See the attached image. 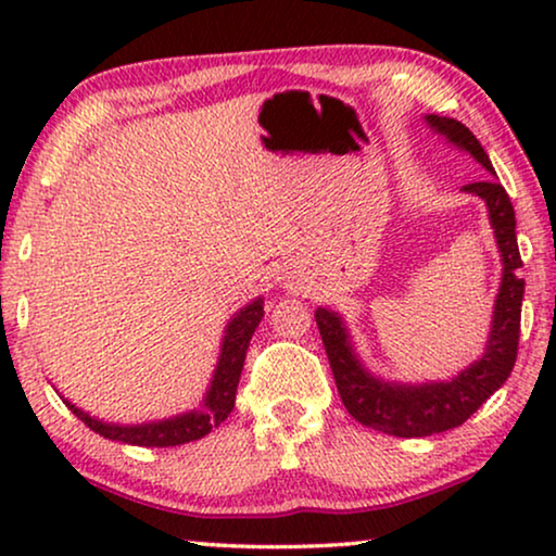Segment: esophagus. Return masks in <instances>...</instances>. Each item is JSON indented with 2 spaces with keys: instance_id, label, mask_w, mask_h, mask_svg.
<instances>
[{
  "instance_id": "1",
  "label": "esophagus",
  "mask_w": 556,
  "mask_h": 556,
  "mask_svg": "<svg viewBox=\"0 0 556 556\" xmlns=\"http://www.w3.org/2000/svg\"><path fill=\"white\" fill-rule=\"evenodd\" d=\"M291 278H293V276H291Z\"/></svg>"
}]
</instances>
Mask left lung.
Masks as SVG:
<instances>
[{
	"instance_id": "1",
	"label": "left lung",
	"mask_w": 556,
	"mask_h": 556,
	"mask_svg": "<svg viewBox=\"0 0 556 556\" xmlns=\"http://www.w3.org/2000/svg\"><path fill=\"white\" fill-rule=\"evenodd\" d=\"M425 121L432 131L445 136L447 143L460 151H468L485 172L496 177L481 141L460 121L435 116V113L425 116ZM463 192L481 197L485 202L501 265H504L498 295L493 303L489 341H485L481 359L468 364L453 379H443V382H387V379L371 375L362 364L359 354L354 352L344 318L329 308L316 311V324L321 331L341 402L354 420L371 430L387 432V435L428 438L458 428L506 382L514 369L523 301V278L519 276L523 263L519 242H516L514 204L498 179L473 181V185L463 187Z\"/></svg>"
}]
</instances>
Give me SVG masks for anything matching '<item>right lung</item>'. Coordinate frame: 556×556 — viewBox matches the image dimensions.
Wrapping results in <instances>:
<instances>
[{"label": "right lung", "mask_w": 556, "mask_h": 556, "mask_svg": "<svg viewBox=\"0 0 556 556\" xmlns=\"http://www.w3.org/2000/svg\"><path fill=\"white\" fill-rule=\"evenodd\" d=\"M263 314V299H255L250 301L245 308H240L238 314L230 318V324L225 326L215 375H212V382L207 387V392H204L202 405L197 409H189V413L166 417V420L156 422L118 425L98 420V417L88 415L86 409L75 407L71 400L63 397V402L73 409V415L78 417V420L88 425L90 430L109 440H116V443L141 447H172L200 440L207 435L212 428H217L219 422H225V417L232 413L235 392H238L240 371L242 364H245L250 339H253Z\"/></svg>", "instance_id": "1"}]
</instances>
